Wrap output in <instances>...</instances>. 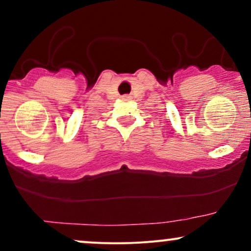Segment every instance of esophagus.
Instances as JSON below:
<instances>
[{
  "label": "esophagus",
  "instance_id": "esophagus-1",
  "mask_svg": "<svg viewBox=\"0 0 251 251\" xmlns=\"http://www.w3.org/2000/svg\"><path fill=\"white\" fill-rule=\"evenodd\" d=\"M124 99H128V97H126V96H125V97H124Z\"/></svg>",
  "mask_w": 251,
  "mask_h": 251
}]
</instances>
